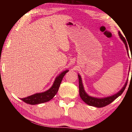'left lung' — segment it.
<instances>
[{"label": "left lung", "mask_w": 132, "mask_h": 132, "mask_svg": "<svg viewBox=\"0 0 132 132\" xmlns=\"http://www.w3.org/2000/svg\"><path fill=\"white\" fill-rule=\"evenodd\" d=\"M118 33H119L120 38H121L124 44H125V46H126V50L128 51V45H127L126 40H125V38L122 35L120 31H119V32ZM78 77H79V94H80V97H81L82 101H83L84 102H86V103L87 105H88L97 107V108H102V107L105 106L106 105H109V104H111L112 102L114 101L116 98H117L119 96H120L122 94L123 92L128 81V79L123 87L121 89V90L119 91L117 94H116L112 95L111 97H108L104 98H94V97H91V96H89L85 92L83 86H82L81 78L79 75H78Z\"/></svg>", "instance_id": "1"}]
</instances>
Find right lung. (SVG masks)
I'll list each match as a JSON object with an SVG mask.
<instances>
[{"mask_svg":"<svg viewBox=\"0 0 132 132\" xmlns=\"http://www.w3.org/2000/svg\"><path fill=\"white\" fill-rule=\"evenodd\" d=\"M68 71L69 70L64 71L61 75L58 76L56 78L53 86L48 90L45 91L44 93H37L27 97L21 98V100L26 103L31 105H36L50 101L56 94L58 90H59L60 85H61L62 80L63 79L64 76L65 75Z\"/></svg>","mask_w":132,"mask_h":132,"instance_id":"add662e5","label":"right lung"}]
</instances>
